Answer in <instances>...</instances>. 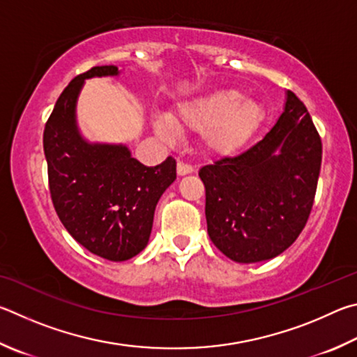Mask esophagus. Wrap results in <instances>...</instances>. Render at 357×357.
<instances>
[{
    "instance_id": "esophagus-1",
    "label": "esophagus",
    "mask_w": 357,
    "mask_h": 357,
    "mask_svg": "<svg viewBox=\"0 0 357 357\" xmlns=\"http://www.w3.org/2000/svg\"><path fill=\"white\" fill-rule=\"evenodd\" d=\"M195 172V167L190 166V165H185V162L180 161L177 165V174L180 175V177H183V175H188V174H192Z\"/></svg>"
}]
</instances>
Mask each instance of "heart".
I'll list each match as a JSON object with an SVG mask.
<instances>
[{"instance_id": "heart-1", "label": "heart", "mask_w": 357, "mask_h": 357, "mask_svg": "<svg viewBox=\"0 0 357 357\" xmlns=\"http://www.w3.org/2000/svg\"><path fill=\"white\" fill-rule=\"evenodd\" d=\"M265 119V109L236 89H220L180 103L172 116L153 117L155 133L172 141L177 130L202 133L207 152L229 156L251 141Z\"/></svg>"}]
</instances>
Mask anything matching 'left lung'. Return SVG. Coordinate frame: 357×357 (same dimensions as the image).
<instances>
[{
	"instance_id": "1",
	"label": "left lung",
	"mask_w": 357,
	"mask_h": 357,
	"mask_svg": "<svg viewBox=\"0 0 357 357\" xmlns=\"http://www.w3.org/2000/svg\"><path fill=\"white\" fill-rule=\"evenodd\" d=\"M320 167V136L304 103L287 91L264 139L199 171L210 240L238 264L278 257L307 222Z\"/></svg>"
}]
</instances>
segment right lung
Returning <instances> with one entry per match:
<instances>
[{
	"label": "right lung",
	"mask_w": 357,
	"mask_h": 357,
	"mask_svg": "<svg viewBox=\"0 0 357 357\" xmlns=\"http://www.w3.org/2000/svg\"><path fill=\"white\" fill-rule=\"evenodd\" d=\"M121 73L102 66L73 78L43 131L56 213L81 246L111 261L128 260L147 246L156 204L177 178L171 156L149 167L125 144L93 142L81 133L77 105L84 81Z\"/></svg>",
	"instance_id": "obj_1"
}]
</instances>
